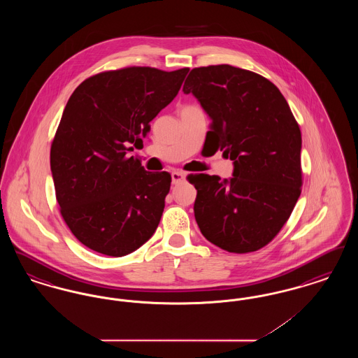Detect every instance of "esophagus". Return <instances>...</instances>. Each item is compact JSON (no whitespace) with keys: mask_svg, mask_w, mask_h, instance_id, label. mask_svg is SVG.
I'll list each match as a JSON object with an SVG mask.
<instances>
[{"mask_svg":"<svg viewBox=\"0 0 358 358\" xmlns=\"http://www.w3.org/2000/svg\"><path fill=\"white\" fill-rule=\"evenodd\" d=\"M185 177H187V174H185L184 171H177L171 173V180H173V184H174V185H177V184L182 182V181L185 180Z\"/></svg>","mask_w":358,"mask_h":358,"instance_id":"34e87169","label":"esophagus"}]
</instances>
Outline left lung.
<instances>
[{"label": "left lung", "mask_w": 358, "mask_h": 358, "mask_svg": "<svg viewBox=\"0 0 358 358\" xmlns=\"http://www.w3.org/2000/svg\"><path fill=\"white\" fill-rule=\"evenodd\" d=\"M193 94L210 117L209 138L234 161V177H189L194 217L206 240L228 252H254L273 240L301 196L302 136L289 103L262 75L229 64L190 71Z\"/></svg>", "instance_id": "left-lung-1"}]
</instances>
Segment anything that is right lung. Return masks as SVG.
<instances>
[{
	"mask_svg": "<svg viewBox=\"0 0 358 358\" xmlns=\"http://www.w3.org/2000/svg\"><path fill=\"white\" fill-rule=\"evenodd\" d=\"M187 72L104 71L72 92L52 141L51 171L62 217L90 250L118 257L153 236L171 174L145 171L127 154L176 98Z\"/></svg>",
	"mask_w": 358,
	"mask_h": 358,
	"instance_id": "1",
	"label": "right lung"
}]
</instances>
